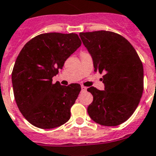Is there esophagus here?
<instances>
[{
	"mask_svg": "<svg viewBox=\"0 0 156 156\" xmlns=\"http://www.w3.org/2000/svg\"><path fill=\"white\" fill-rule=\"evenodd\" d=\"M86 90H87V87L84 86H81V91H85Z\"/></svg>",
	"mask_w": 156,
	"mask_h": 156,
	"instance_id": "obj_1",
	"label": "esophagus"
}]
</instances>
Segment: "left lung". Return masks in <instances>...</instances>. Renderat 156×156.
Listing matches in <instances>:
<instances>
[{
    "instance_id": "left-lung-1",
    "label": "left lung",
    "mask_w": 156,
    "mask_h": 156,
    "mask_svg": "<svg viewBox=\"0 0 156 156\" xmlns=\"http://www.w3.org/2000/svg\"><path fill=\"white\" fill-rule=\"evenodd\" d=\"M93 58L95 72L103 75L105 90L90 87L94 97L87 107L90 118L102 126H118L132 116L143 95V66L126 39L110 31L79 34Z\"/></svg>"
}]
</instances>
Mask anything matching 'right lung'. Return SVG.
Returning <instances> with one entry per match:
<instances>
[{"label": "right lung", "mask_w": 156, "mask_h": 156, "mask_svg": "<svg viewBox=\"0 0 156 156\" xmlns=\"http://www.w3.org/2000/svg\"><path fill=\"white\" fill-rule=\"evenodd\" d=\"M81 44L76 33H42L18 55L12 72L13 94L23 116L36 127L52 129L70 119L81 85L53 84L52 77Z\"/></svg>", "instance_id": "obj_1"}]
</instances>
